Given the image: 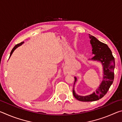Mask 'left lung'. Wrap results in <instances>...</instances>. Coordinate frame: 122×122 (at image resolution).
<instances>
[{"mask_svg":"<svg viewBox=\"0 0 122 122\" xmlns=\"http://www.w3.org/2000/svg\"><path fill=\"white\" fill-rule=\"evenodd\" d=\"M90 44L92 47V54L95 56L92 60L101 61L103 66V80L100 86L90 95L86 96H79L76 94L75 90H73V94L75 98L80 101L83 102H92L100 100L106 95L112 84L114 80V68L115 62L114 57L108 45L97 40L95 37L90 36ZM76 81V77H75L74 86Z\"/></svg>","mask_w":122,"mask_h":122,"instance_id":"8db88e82","label":"left lung"}]
</instances>
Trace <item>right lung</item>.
Segmentation results:
<instances>
[{
	"instance_id": "1",
	"label": "right lung",
	"mask_w": 122,
	"mask_h": 122,
	"mask_svg": "<svg viewBox=\"0 0 122 122\" xmlns=\"http://www.w3.org/2000/svg\"><path fill=\"white\" fill-rule=\"evenodd\" d=\"M24 43V42H20V43H19V44H17V45H16L15 46H14V47H13V48L12 49V51H11V53H10V57L11 56V55H12V54L13 53V52L15 50V49L17 48V47H18L19 46H21V45L23 44Z\"/></svg>"
}]
</instances>
